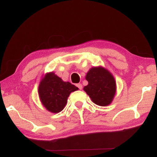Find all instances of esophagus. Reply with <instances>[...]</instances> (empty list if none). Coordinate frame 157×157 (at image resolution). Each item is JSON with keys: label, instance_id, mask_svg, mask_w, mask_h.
<instances>
[{"label": "esophagus", "instance_id": "obj_1", "mask_svg": "<svg viewBox=\"0 0 157 157\" xmlns=\"http://www.w3.org/2000/svg\"><path fill=\"white\" fill-rule=\"evenodd\" d=\"M77 88H78V89H80V90H81V89H82V84H80V83L77 84Z\"/></svg>", "mask_w": 157, "mask_h": 157}]
</instances>
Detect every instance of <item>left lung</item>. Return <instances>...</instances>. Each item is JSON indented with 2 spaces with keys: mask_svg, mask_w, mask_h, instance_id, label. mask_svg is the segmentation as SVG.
Wrapping results in <instances>:
<instances>
[{
  "mask_svg": "<svg viewBox=\"0 0 157 157\" xmlns=\"http://www.w3.org/2000/svg\"><path fill=\"white\" fill-rule=\"evenodd\" d=\"M89 84L83 88L93 102L106 106L112 102L116 93V82L108 70L103 67H94L86 76Z\"/></svg>",
  "mask_w": 157,
  "mask_h": 157,
  "instance_id": "1",
  "label": "left lung"
}]
</instances>
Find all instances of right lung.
I'll return each mask as SVG.
<instances>
[{
  "label": "right lung",
  "instance_id": "right-lung-1",
  "mask_svg": "<svg viewBox=\"0 0 157 157\" xmlns=\"http://www.w3.org/2000/svg\"><path fill=\"white\" fill-rule=\"evenodd\" d=\"M78 88L64 82L54 72L47 73L40 82L39 97L44 106L52 113L60 112L67 103L68 97Z\"/></svg>",
  "mask_w": 157,
  "mask_h": 157
}]
</instances>
